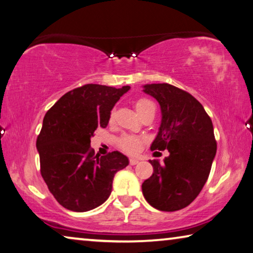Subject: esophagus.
Instances as JSON below:
<instances>
[{"label": "esophagus", "instance_id": "esophagus-1", "mask_svg": "<svg viewBox=\"0 0 253 253\" xmlns=\"http://www.w3.org/2000/svg\"><path fill=\"white\" fill-rule=\"evenodd\" d=\"M129 163H130V165H137L139 161H138V159H135V158H130Z\"/></svg>", "mask_w": 253, "mask_h": 253}]
</instances>
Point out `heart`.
Segmentation results:
<instances>
[{"label":"heart","instance_id":"1","mask_svg":"<svg viewBox=\"0 0 253 253\" xmlns=\"http://www.w3.org/2000/svg\"><path fill=\"white\" fill-rule=\"evenodd\" d=\"M134 107L138 113L140 114V116L145 114L147 111L155 110L154 104L147 98H139L135 100ZM114 120H115V112L112 111L110 114V119H108V122H110V124H112L114 122ZM142 145H143V139L141 137H139V135H134V134L123 135V137L120 138L118 141L119 148L122 151H124V153L131 154V155L139 153L142 148Z\"/></svg>","mask_w":253,"mask_h":253}]
</instances>
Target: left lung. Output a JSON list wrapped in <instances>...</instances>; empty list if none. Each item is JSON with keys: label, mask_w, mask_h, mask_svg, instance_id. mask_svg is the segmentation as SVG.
Wrapping results in <instances>:
<instances>
[{"label": "left lung", "mask_w": 253, "mask_h": 253, "mask_svg": "<svg viewBox=\"0 0 253 253\" xmlns=\"http://www.w3.org/2000/svg\"><path fill=\"white\" fill-rule=\"evenodd\" d=\"M143 88L162 110L161 126L150 149L169 153L163 164L149 161L154 172L142 183L143 197L158 211H180L196 199L211 173L217 150L212 122L203 105L183 89L169 84Z\"/></svg>", "instance_id": "obj_1"}]
</instances>
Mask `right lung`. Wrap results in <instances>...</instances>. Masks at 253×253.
<instances>
[{"instance_id":"1","label":"right lung","mask_w":253,"mask_h":253,"mask_svg":"<svg viewBox=\"0 0 253 253\" xmlns=\"http://www.w3.org/2000/svg\"><path fill=\"white\" fill-rule=\"evenodd\" d=\"M129 86L88 84L64 94L45 114L37 137L41 174L57 203L88 211L110 197L115 173L129 164L119 151L95 155L90 138L106 127L112 108Z\"/></svg>"}]
</instances>
